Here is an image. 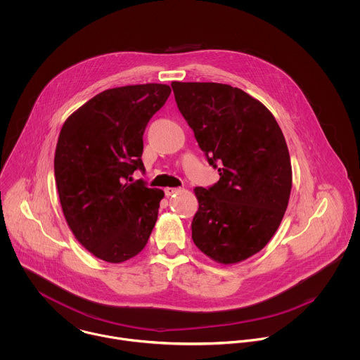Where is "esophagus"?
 <instances>
[{"label":"esophagus","mask_w":360,"mask_h":360,"mask_svg":"<svg viewBox=\"0 0 360 360\" xmlns=\"http://www.w3.org/2000/svg\"><path fill=\"white\" fill-rule=\"evenodd\" d=\"M180 191V188H174V187H167L165 188V195L166 197H172L173 194H177Z\"/></svg>","instance_id":"34e87169"}]
</instances>
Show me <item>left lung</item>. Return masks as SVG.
Masks as SVG:
<instances>
[{
    "mask_svg": "<svg viewBox=\"0 0 360 360\" xmlns=\"http://www.w3.org/2000/svg\"><path fill=\"white\" fill-rule=\"evenodd\" d=\"M177 108L219 181L197 187L194 244L223 264L255 255L274 236L292 187L291 160L271 112L220 83L173 82Z\"/></svg>",
    "mask_w": 360,
    "mask_h": 360,
    "instance_id": "8db88e82",
    "label": "left lung"
}]
</instances>
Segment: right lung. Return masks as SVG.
Segmentation results:
<instances>
[{
	"label": "right lung",
	"instance_id": "add662e5",
	"mask_svg": "<svg viewBox=\"0 0 360 360\" xmlns=\"http://www.w3.org/2000/svg\"><path fill=\"white\" fill-rule=\"evenodd\" d=\"M170 93L158 83L105 90L73 112L59 133L53 172L66 223L105 262L139 255L154 229L165 193L131 174L146 170L143 136Z\"/></svg>",
	"mask_w": 360,
	"mask_h": 360
}]
</instances>
